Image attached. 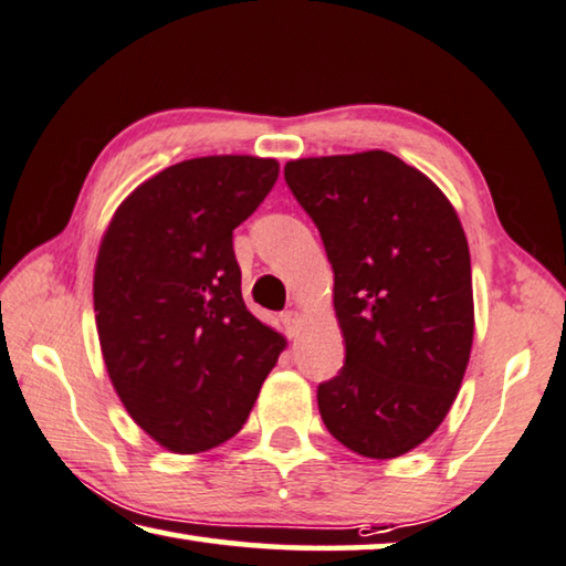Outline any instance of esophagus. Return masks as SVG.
<instances>
[{
  "label": "esophagus",
  "mask_w": 566,
  "mask_h": 566,
  "mask_svg": "<svg viewBox=\"0 0 566 566\" xmlns=\"http://www.w3.org/2000/svg\"><path fill=\"white\" fill-rule=\"evenodd\" d=\"M281 323H283L285 335H289V338H298V333H301V313L298 311H283Z\"/></svg>",
  "instance_id": "obj_1"
}]
</instances>
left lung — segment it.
Instances as JSON below:
<instances>
[{
    "mask_svg": "<svg viewBox=\"0 0 566 566\" xmlns=\"http://www.w3.org/2000/svg\"><path fill=\"white\" fill-rule=\"evenodd\" d=\"M283 174L335 273L345 365L318 385L321 418L363 458H400L440 428L468 370L474 305L460 218L388 151L298 158Z\"/></svg>",
    "mask_w": 566,
    "mask_h": 566,
    "instance_id": "8db88e82",
    "label": "left lung"
}]
</instances>
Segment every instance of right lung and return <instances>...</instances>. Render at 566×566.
<instances>
[{"instance_id": "1", "label": "right lung", "mask_w": 566, "mask_h": 566, "mask_svg": "<svg viewBox=\"0 0 566 566\" xmlns=\"http://www.w3.org/2000/svg\"><path fill=\"white\" fill-rule=\"evenodd\" d=\"M275 158L164 168L116 208L94 271L98 343L144 432L193 454L243 428L285 338L245 308L233 228L271 193Z\"/></svg>"}]
</instances>
